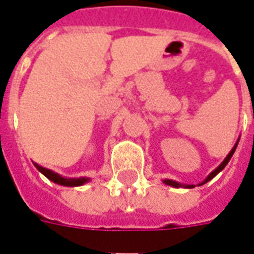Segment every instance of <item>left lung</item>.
<instances>
[{"mask_svg": "<svg viewBox=\"0 0 254 254\" xmlns=\"http://www.w3.org/2000/svg\"><path fill=\"white\" fill-rule=\"evenodd\" d=\"M238 141H240V140H238ZM238 141L235 143V145H234V147H233V149L230 151V154L227 155L226 158H224L223 162H222V163H220V165H219L218 167H216V169H215V170H213L212 173H211V174H209V176H208L207 178H205V180H204V181L201 182V184H198V185H204L205 182L211 181V180H212L213 177L216 176L218 173H220V171L223 170L224 167H226V165H227V163H229V162H230V159H231V156H233V154H234L235 148H237V145H238ZM163 182H165L166 185H169V187H173V188H189V189H190V188H194V185H184V184H180V182L173 181V180H165V181H163Z\"/></svg>", "mask_w": 254, "mask_h": 254, "instance_id": "left-lung-1", "label": "left lung"}]
</instances>
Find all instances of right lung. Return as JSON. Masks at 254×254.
Masks as SVG:
<instances>
[{
  "mask_svg": "<svg viewBox=\"0 0 254 254\" xmlns=\"http://www.w3.org/2000/svg\"><path fill=\"white\" fill-rule=\"evenodd\" d=\"M34 165H35L36 169L41 171L43 176L47 177L50 181L56 182L58 185H64V187H80V185H84L85 182L89 181V178H87V177H81V178H66V177H61L60 174L49 170L46 167H42V166L36 165V163H34Z\"/></svg>",
  "mask_w": 254,
  "mask_h": 254,
  "instance_id": "obj_1",
  "label": "right lung"
}]
</instances>
